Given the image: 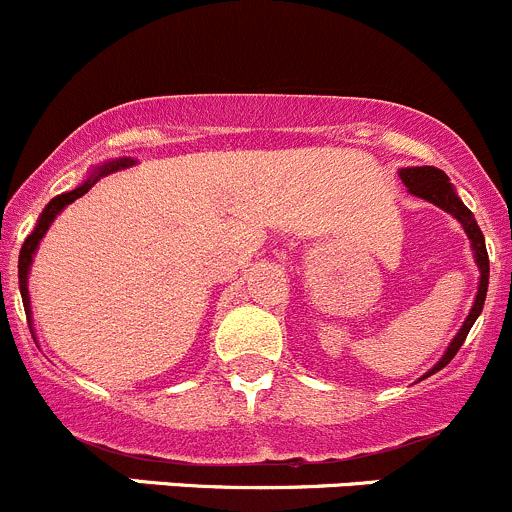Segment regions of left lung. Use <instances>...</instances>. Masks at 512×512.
I'll list each match as a JSON object with an SVG mask.
<instances>
[{
	"instance_id": "1",
	"label": "left lung",
	"mask_w": 512,
	"mask_h": 512,
	"mask_svg": "<svg viewBox=\"0 0 512 512\" xmlns=\"http://www.w3.org/2000/svg\"><path fill=\"white\" fill-rule=\"evenodd\" d=\"M398 176H401V181L406 184L408 194L418 196V199L430 201V204L438 206V209H443L445 214H450L455 221H458L460 226H463L465 236H468V241H470V251H473L475 266H478V271H480L478 293H475L473 308H470L468 318H465L463 326H460L458 333L453 336V341L448 343V348H445V353L440 356V361L435 363L433 368H430L426 376H423V378H428V376H433L435 371H440V368H445L450 361H453V356L458 353V348L463 346L468 331L473 328V323L478 321L480 311H483L485 296H488L490 263H488V251H485L483 231L478 229V221H475V216L470 214L468 206L460 201V196L455 194V186L450 184V179L443 174V171L435 169V166H411V169L398 171ZM423 378H421V381H423Z\"/></svg>"
}]
</instances>
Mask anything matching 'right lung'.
Returning a JSON list of instances; mask_svg holds the SVG:
<instances>
[{"instance_id":"right-lung-1","label":"right lung","mask_w":512,"mask_h":512,"mask_svg":"<svg viewBox=\"0 0 512 512\" xmlns=\"http://www.w3.org/2000/svg\"><path fill=\"white\" fill-rule=\"evenodd\" d=\"M136 161L129 159V156H124V159H114V161H106V164L96 166V169L89 171V176L82 181V184L77 186V189L72 191H64V194L54 196L52 201H49L47 206H44V211L39 214L37 219V226H34L32 234L27 236V241H24L22 251H19V291H22V301H24V311H27V318H29V328H32V301H29V271H32V261H34V254H37L39 244H42L44 234L49 231V226L54 224V219H57L59 214H62L64 209H67L72 201H77L79 196H84L86 191L91 189V186L96 184L99 179H104V176L114 174V171H121V169H129V166H134Z\"/></svg>"}]
</instances>
